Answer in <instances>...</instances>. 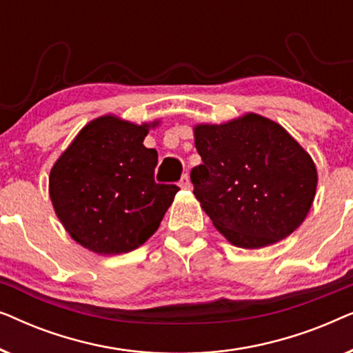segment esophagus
I'll return each instance as SVG.
<instances>
[{"instance_id": "1", "label": "esophagus", "mask_w": 353, "mask_h": 353, "mask_svg": "<svg viewBox=\"0 0 353 353\" xmlns=\"http://www.w3.org/2000/svg\"><path fill=\"white\" fill-rule=\"evenodd\" d=\"M180 186L183 188V190H191V181H190V176H188V173H185V175L181 176Z\"/></svg>"}]
</instances>
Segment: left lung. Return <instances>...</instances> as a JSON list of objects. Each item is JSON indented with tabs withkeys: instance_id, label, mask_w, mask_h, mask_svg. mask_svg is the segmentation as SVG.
I'll return each mask as SVG.
<instances>
[{
	"instance_id": "left-lung-1",
	"label": "left lung",
	"mask_w": 353,
	"mask_h": 353,
	"mask_svg": "<svg viewBox=\"0 0 353 353\" xmlns=\"http://www.w3.org/2000/svg\"><path fill=\"white\" fill-rule=\"evenodd\" d=\"M202 157L191 170L194 196L233 245L260 249L294 233L316 192L310 154L281 125L259 114L194 127Z\"/></svg>"
}]
</instances>
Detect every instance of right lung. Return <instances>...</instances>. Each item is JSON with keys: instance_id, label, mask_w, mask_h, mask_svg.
Instances as JSON below:
<instances>
[{"instance_id": "add662e5", "label": "right lung", "mask_w": 353, "mask_h": 353, "mask_svg": "<svg viewBox=\"0 0 353 353\" xmlns=\"http://www.w3.org/2000/svg\"><path fill=\"white\" fill-rule=\"evenodd\" d=\"M149 127L115 115L91 120L51 168L50 197L57 219L91 252L138 249L156 233L180 191L154 181L157 151L143 144Z\"/></svg>"}]
</instances>
